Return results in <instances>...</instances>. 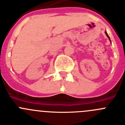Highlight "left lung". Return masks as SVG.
Returning a JSON list of instances; mask_svg holds the SVG:
<instances>
[{"label":"left lung","instance_id":"8db88e82","mask_svg":"<svg viewBox=\"0 0 125 125\" xmlns=\"http://www.w3.org/2000/svg\"><path fill=\"white\" fill-rule=\"evenodd\" d=\"M105 34H106V35H107V37H108V38H109V40H110V42H111V40H110V37H109V35H108V34H107V32H106V31H105Z\"/></svg>","mask_w":125,"mask_h":125}]
</instances>
